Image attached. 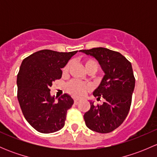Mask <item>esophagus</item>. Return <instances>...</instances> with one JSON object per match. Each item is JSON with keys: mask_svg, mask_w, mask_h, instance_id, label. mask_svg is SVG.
<instances>
[{"mask_svg": "<svg viewBox=\"0 0 157 157\" xmlns=\"http://www.w3.org/2000/svg\"><path fill=\"white\" fill-rule=\"evenodd\" d=\"M79 102H80V100H78V99H75V100H74V104H75V105H77Z\"/></svg>", "mask_w": 157, "mask_h": 157, "instance_id": "1", "label": "esophagus"}]
</instances>
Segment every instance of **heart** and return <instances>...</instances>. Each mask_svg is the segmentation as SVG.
I'll return each mask as SVG.
<instances>
[{"instance_id":"1","label":"heart","mask_w":157,"mask_h":157,"mask_svg":"<svg viewBox=\"0 0 157 157\" xmlns=\"http://www.w3.org/2000/svg\"><path fill=\"white\" fill-rule=\"evenodd\" d=\"M84 66L86 71L90 68H94L95 70H97L98 65L95 61L92 59H87L84 61ZM70 67H71V63H67L66 64L65 67L63 69V73L64 74H67L68 72ZM89 89V86L84 83H81V82L78 81V80H73V81L70 82L67 84V90L73 96H77V97H81L85 94L87 90Z\"/></svg>"}]
</instances>
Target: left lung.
Segmentation results:
<instances>
[{
  "mask_svg": "<svg viewBox=\"0 0 157 157\" xmlns=\"http://www.w3.org/2000/svg\"><path fill=\"white\" fill-rule=\"evenodd\" d=\"M80 52L96 58L105 74L93 91L95 97L103 98L105 102L94 105L90 101V109L83 116L86 125L98 133L112 132L122 124L129 112L135 86L132 66L121 53L108 48L99 47Z\"/></svg>",
  "mask_w": 157,
  "mask_h": 157,
  "instance_id": "obj_1",
  "label": "left lung"
}]
</instances>
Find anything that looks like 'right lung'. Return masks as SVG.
<instances>
[{
  "instance_id": "add662e5",
  "label": "right lung",
  "mask_w": 157,
  "mask_h": 157,
  "mask_svg": "<svg viewBox=\"0 0 157 157\" xmlns=\"http://www.w3.org/2000/svg\"><path fill=\"white\" fill-rule=\"evenodd\" d=\"M77 52L41 50L25 58L20 65L17 80V99L26 120L39 132L53 133L64 126L67 112L74 99L65 93L55 102L50 87L52 82L61 79V68Z\"/></svg>"
}]
</instances>
